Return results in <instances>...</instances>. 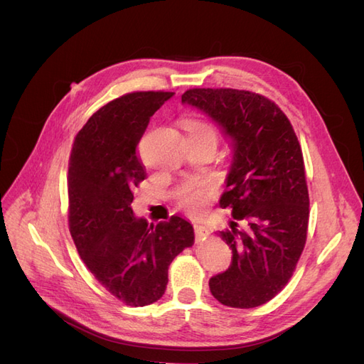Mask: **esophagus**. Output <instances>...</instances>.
<instances>
[{
    "label": "esophagus",
    "instance_id": "esophagus-1",
    "mask_svg": "<svg viewBox=\"0 0 364 364\" xmlns=\"http://www.w3.org/2000/svg\"><path fill=\"white\" fill-rule=\"evenodd\" d=\"M194 234H196V240H200L205 238L208 235V229L200 223V222H194Z\"/></svg>",
    "mask_w": 364,
    "mask_h": 364
}]
</instances>
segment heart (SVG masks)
I'll return each instance as SVG.
<instances>
[{
    "label": "heart",
    "instance_id": "heart-1",
    "mask_svg": "<svg viewBox=\"0 0 364 364\" xmlns=\"http://www.w3.org/2000/svg\"><path fill=\"white\" fill-rule=\"evenodd\" d=\"M183 127L191 136H202L211 138L215 141V130L214 127L199 118H190L183 121ZM208 190L205 182H188L182 185V188L178 191V200L181 206L190 209V211H197L203 205V196Z\"/></svg>",
    "mask_w": 364,
    "mask_h": 364
}]
</instances>
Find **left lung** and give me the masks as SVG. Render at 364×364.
<instances>
[{
  "label": "left lung",
  "mask_w": 364,
  "mask_h": 364,
  "mask_svg": "<svg viewBox=\"0 0 364 364\" xmlns=\"http://www.w3.org/2000/svg\"><path fill=\"white\" fill-rule=\"evenodd\" d=\"M182 105L213 118L232 149L220 199L232 208L234 222L220 232L232 261L209 279V290L226 306H259L285 287L306 241L310 199L299 141L281 109L258 94L203 87L186 91Z\"/></svg>",
  "instance_id": "obj_1"
}]
</instances>
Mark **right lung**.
Returning a JSON list of instances; mask_svg holds the SVG:
<instances>
[{
	"label": "right lung",
	"mask_w": 364,
	"mask_h": 364,
	"mask_svg": "<svg viewBox=\"0 0 364 364\" xmlns=\"http://www.w3.org/2000/svg\"><path fill=\"white\" fill-rule=\"evenodd\" d=\"M173 95L149 91L115 98L87 119L71 150V237L95 279L132 306L162 297L171 261L194 243L183 217L155 226L132 209V190L146 179L136 146L150 117Z\"/></svg>",
	"instance_id": "right-lung-1"
}]
</instances>
